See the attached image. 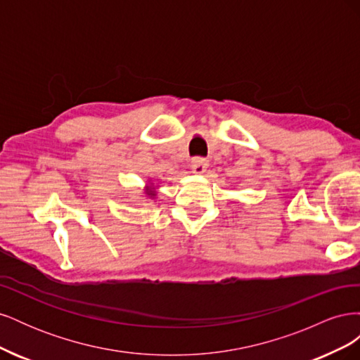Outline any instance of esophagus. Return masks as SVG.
I'll use <instances>...</instances> for the list:
<instances>
[{
  "mask_svg": "<svg viewBox=\"0 0 360 360\" xmlns=\"http://www.w3.org/2000/svg\"><path fill=\"white\" fill-rule=\"evenodd\" d=\"M207 167H209V160H207L205 158H201V156L192 158V169H193L195 172L201 174V172L205 171Z\"/></svg>",
  "mask_w": 360,
  "mask_h": 360,
  "instance_id": "1",
  "label": "esophagus"
}]
</instances>
